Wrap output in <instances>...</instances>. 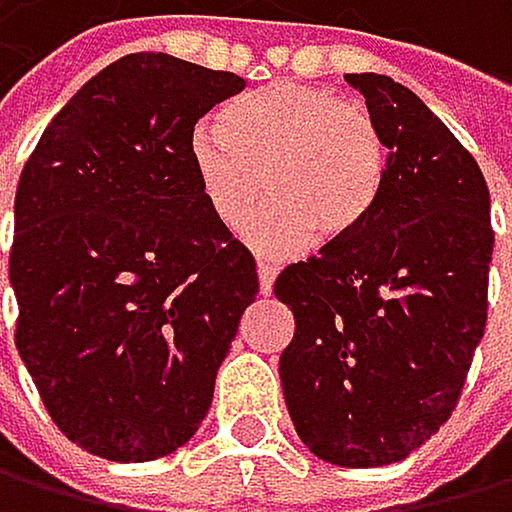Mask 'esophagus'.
I'll return each mask as SVG.
<instances>
[{
	"label": "esophagus",
	"instance_id": "esophagus-1",
	"mask_svg": "<svg viewBox=\"0 0 512 512\" xmlns=\"http://www.w3.org/2000/svg\"><path fill=\"white\" fill-rule=\"evenodd\" d=\"M273 280H277V267L267 264V261H258V283H261V295H267L273 289Z\"/></svg>",
	"mask_w": 512,
	"mask_h": 512
}]
</instances>
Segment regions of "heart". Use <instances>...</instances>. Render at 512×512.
I'll return each instance as SVG.
<instances>
[{
    "instance_id": "obj_1",
    "label": "heart",
    "mask_w": 512,
    "mask_h": 512,
    "mask_svg": "<svg viewBox=\"0 0 512 512\" xmlns=\"http://www.w3.org/2000/svg\"><path fill=\"white\" fill-rule=\"evenodd\" d=\"M191 163L207 207L245 229L264 201L258 239L277 251L333 245L362 229L384 179V141L371 112L314 84H270L201 122Z\"/></svg>"
}]
</instances>
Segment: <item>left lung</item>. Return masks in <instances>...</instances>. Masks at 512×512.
Wrapping results in <instances>:
<instances>
[{"label":"left lung","instance_id":"obj_1","mask_svg":"<svg viewBox=\"0 0 512 512\" xmlns=\"http://www.w3.org/2000/svg\"><path fill=\"white\" fill-rule=\"evenodd\" d=\"M387 147L362 229L289 264L273 292L295 333L280 355L302 444L333 466L400 463L463 393L488 321L491 194L472 153L409 87L346 75Z\"/></svg>","mask_w":512,"mask_h":512}]
</instances>
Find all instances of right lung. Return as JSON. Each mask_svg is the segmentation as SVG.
Here are the masks:
<instances>
[{
  "instance_id": "1",
  "label": "right lung",
  "mask_w": 512,
  "mask_h": 512,
  "mask_svg": "<svg viewBox=\"0 0 512 512\" xmlns=\"http://www.w3.org/2000/svg\"><path fill=\"white\" fill-rule=\"evenodd\" d=\"M242 87L166 53L122 56L21 169L15 346L59 431L112 463L166 456L198 431L258 295L254 258L191 163L198 119Z\"/></svg>"
}]
</instances>
